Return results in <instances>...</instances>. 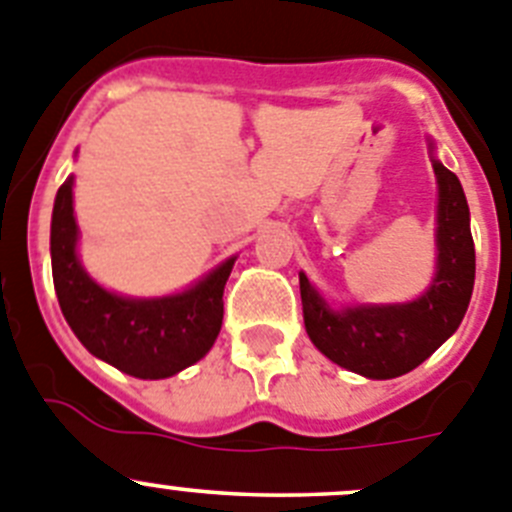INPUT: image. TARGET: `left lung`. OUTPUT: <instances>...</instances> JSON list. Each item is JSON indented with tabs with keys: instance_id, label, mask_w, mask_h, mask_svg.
Returning <instances> with one entry per match:
<instances>
[{
	"instance_id": "1",
	"label": "left lung",
	"mask_w": 512,
	"mask_h": 512,
	"mask_svg": "<svg viewBox=\"0 0 512 512\" xmlns=\"http://www.w3.org/2000/svg\"><path fill=\"white\" fill-rule=\"evenodd\" d=\"M439 184L437 272L412 303L333 310L300 272L303 321L315 348L366 379H396L427 361L460 328L475 285V242L460 179L432 159Z\"/></svg>"
}]
</instances>
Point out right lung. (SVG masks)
<instances>
[{
	"mask_svg": "<svg viewBox=\"0 0 512 512\" xmlns=\"http://www.w3.org/2000/svg\"><path fill=\"white\" fill-rule=\"evenodd\" d=\"M75 247L78 224L70 176L57 189L52 209V280L65 321L95 358L136 379H166L207 356L222 328V295L234 257L184 293L123 298L90 278Z\"/></svg>",
	"mask_w": 512,
	"mask_h": 512,
	"instance_id": "right-lung-1",
	"label": "right lung"
}]
</instances>
